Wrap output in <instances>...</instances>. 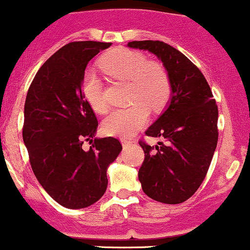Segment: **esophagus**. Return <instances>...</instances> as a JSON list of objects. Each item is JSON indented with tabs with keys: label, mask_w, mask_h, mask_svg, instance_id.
Returning <instances> with one entry per match:
<instances>
[{
	"label": "esophagus",
	"mask_w": 250,
	"mask_h": 250,
	"mask_svg": "<svg viewBox=\"0 0 250 250\" xmlns=\"http://www.w3.org/2000/svg\"><path fill=\"white\" fill-rule=\"evenodd\" d=\"M122 143H123V146H124V147H127V146H130L131 143H132V141L127 140V138H123Z\"/></svg>",
	"instance_id": "obj_1"
}]
</instances>
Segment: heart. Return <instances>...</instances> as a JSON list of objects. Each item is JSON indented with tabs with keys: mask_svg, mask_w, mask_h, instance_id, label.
I'll return each instance as SVG.
<instances>
[{
	"mask_svg": "<svg viewBox=\"0 0 250 250\" xmlns=\"http://www.w3.org/2000/svg\"><path fill=\"white\" fill-rule=\"evenodd\" d=\"M101 68L115 81L127 83L126 101L128 107L117 109L103 120L104 133L118 137H130L145 126L148 109L160 112L167 107L172 93L169 71L159 62H148L143 53L127 48L108 52L101 58ZM83 91L95 112L108 110L104 87L93 71L87 70L83 78Z\"/></svg>",
	"mask_w": 250,
	"mask_h": 250,
	"instance_id": "1",
	"label": "heart"
}]
</instances>
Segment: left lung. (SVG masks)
<instances>
[{
  "mask_svg": "<svg viewBox=\"0 0 250 250\" xmlns=\"http://www.w3.org/2000/svg\"><path fill=\"white\" fill-rule=\"evenodd\" d=\"M131 48L147 49L163 62L171 79L167 109L146 135L164 137L167 143L140 140L145 160L138 180L148 197L165 204L191 198L207 176L217 145V104L203 73L170 44L162 41H132Z\"/></svg>",
  "mask_w": 250,
  "mask_h": 250,
  "instance_id": "8db88e82",
  "label": "left lung"
}]
</instances>
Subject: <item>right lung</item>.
<instances>
[{
    "instance_id": "add662e5",
    "label": "right lung",
    "mask_w": 250,
    "mask_h": 250,
    "mask_svg": "<svg viewBox=\"0 0 250 250\" xmlns=\"http://www.w3.org/2000/svg\"><path fill=\"white\" fill-rule=\"evenodd\" d=\"M109 42L75 41L59 48L36 73L24 105L23 140L36 179L61 206L81 209L107 189V167L123 146L93 138L98 122L81 88L88 62ZM93 146L88 151L82 145Z\"/></svg>"
}]
</instances>
